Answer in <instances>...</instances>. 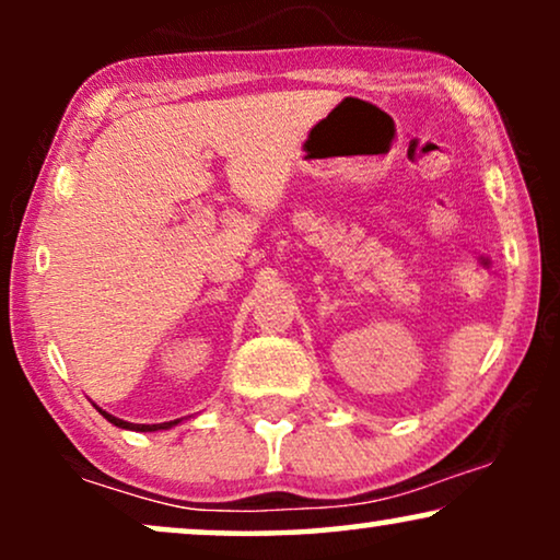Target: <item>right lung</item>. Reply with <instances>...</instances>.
Returning a JSON list of instances; mask_svg holds the SVG:
<instances>
[{
  "label": "right lung",
  "instance_id": "right-lung-1",
  "mask_svg": "<svg viewBox=\"0 0 560 560\" xmlns=\"http://www.w3.org/2000/svg\"><path fill=\"white\" fill-rule=\"evenodd\" d=\"M96 410L102 412V416L109 420L112 425H117V428H125V431H140V433H155V431H167V428H175L178 423H183V420L186 418H175V420H167V423H152V425H148V423H129V420H121V418H117V416H112V412H106V410H102L96 405Z\"/></svg>",
  "mask_w": 560,
  "mask_h": 560
}]
</instances>
